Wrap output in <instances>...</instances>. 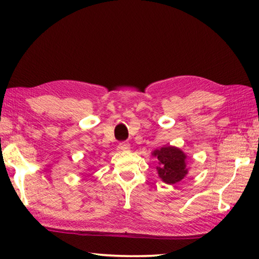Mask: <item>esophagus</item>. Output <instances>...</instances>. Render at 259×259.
I'll return each mask as SVG.
<instances>
[{
	"instance_id": "obj_1",
	"label": "esophagus",
	"mask_w": 259,
	"mask_h": 259,
	"mask_svg": "<svg viewBox=\"0 0 259 259\" xmlns=\"http://www.w3.org/2000/svg\"><path fill=\"white\" fill-rule=\"evenodd\" d=\"M130 148V144L128 142H122L119 144V146H117V150L120 151H129Z\"/></svg>"
}]
</instances>
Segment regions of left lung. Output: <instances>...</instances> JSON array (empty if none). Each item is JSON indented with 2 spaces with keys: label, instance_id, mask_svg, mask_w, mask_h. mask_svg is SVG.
Masks as SVG:
<instances>
[{
  "label": "left lung",
  "instance_id": "1",
  "mask_svg": "<svg viewBox=\"0 0 259 259\" xmlns=\"http://www.w3.org/2000/svg\"><path fill=\"white\" fill-rule=\"evenodd\" d=\"M152 155L156 157L159 166H156L159 177L166 184H176L186 176V155L181 148L175 146H163L155 150Z\"/></svg>",
  "mask_w": 259,
  "mask_h": 259
}]
</instances>
